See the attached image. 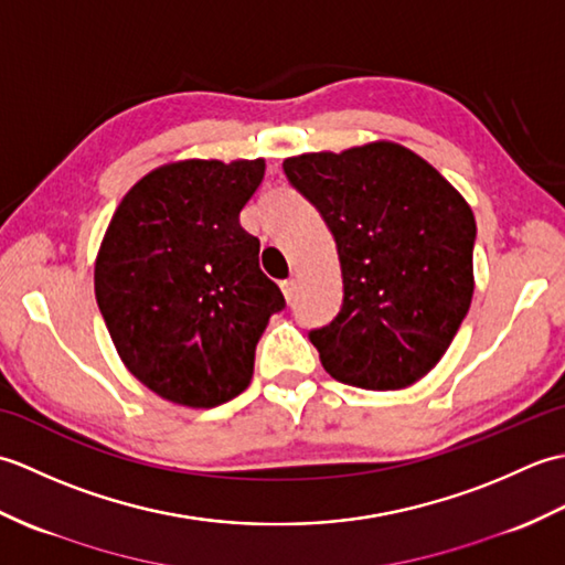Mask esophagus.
I'll list each match as a JSON object with an SVG mask.
<instances>
[{
  "label": "esophagus",
  "mask_w": 565,
  "mask_h": 565,
  "mask_svg": "<svg viewBox=\"0 0 565 565\" xmlns=\"http://www.w3.org/2000/svg\"><path fill=\"white\" fill-rule=\"evenodd\" d=\"M296 286H298V281L294 279H286V281H281V291H284V296H286V301H294V294H296Z\"/></svg>",
  "instance_id": "obj_1"
}]
</instances>
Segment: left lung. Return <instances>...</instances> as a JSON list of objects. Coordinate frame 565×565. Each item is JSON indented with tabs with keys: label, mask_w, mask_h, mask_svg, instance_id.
I'll use <instances>...</instances> for the list:
<instances>
[{
	"label": "left lung",
	"mask_w": 565,
	"mask_h": 565,
	"mask_svg": "<svg viewBox=\"0 0 565 565\" xmlns=\"http://www.w3.org/2000/svg\"><path fill=\"white\" fill-rule=\"evenodd\" d=\"M330 227L342 308L308 338L332 379L395 391L449 350L473 296L476 221L435 167L395 142L284 160Z\"/></svg>",
	"instance_id": "8db88e82"
}]
</instances>
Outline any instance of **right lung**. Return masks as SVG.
I'll return each instance as SVG.
<instances>
[{"instance_id": "right-lung-1", "label": "right lung", "mask_w": 565, "mask_h": 565, "mask_svg": "<svg viewBox=\"0 0 565 565\" xmlns=\"http://www.w3.org/2000/svg\"><path fill=\"white\" fill-rule=\"evenodd\" d=\"M262 179L264 160L164 164L128 191L104 235V322L130 374L167 401L215 407L243 393L264 328L286 308L239 225Z\"/></svg>"}]
</instances>
